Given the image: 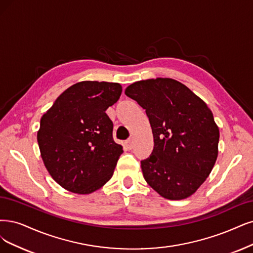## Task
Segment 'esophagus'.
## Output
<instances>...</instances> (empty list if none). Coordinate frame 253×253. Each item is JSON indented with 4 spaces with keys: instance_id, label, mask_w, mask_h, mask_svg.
<instances>
[{
    "instance_id": "34e87169",
    "label": "esophagus",
    "mask_w": 253,
    "mask_h": 253,
    "mask_svg": "<svg viewBox=\"0 0 253 253\" xmlns=\"http://www.w3.org/2000/svg\"><path fill=\"white\" fill-rule=\"evenodd\" d=\"M125 147H126V149H128V150H131V149L133 148V141H132V139H128V141L125 143Z\"/></svg>"
}]
</instances>
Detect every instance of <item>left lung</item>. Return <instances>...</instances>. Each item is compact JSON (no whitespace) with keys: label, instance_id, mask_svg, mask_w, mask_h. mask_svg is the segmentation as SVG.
Returning a JSON list of instances; mask_svg holds the SVG:
<instances>
[{"label":"left lung","instance_id":"left-lung-1","mask_svg":"<svg viewBox=\"0 0 253 253\" xmlns=\"http://www.w3.org/2000/svg\"><path fill=\"white\" fill-rule=\"evenodd\" d=\"M150 122L154 147L141 162L144 178L162 197L182 200L207 180L218 157L219 127L211 110L171 78L136 81L125 89Z\"/></svg>","mask_w":253,"mask_h":253}]
</instances>
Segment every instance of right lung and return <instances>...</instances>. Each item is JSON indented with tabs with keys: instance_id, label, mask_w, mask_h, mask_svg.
Returning a JSON list of instances; mask_svg holds the SVG:
<instances>
[{
	"instance_id": "right-lung-1",
	"label": "right lung",
	"mask_w": 253,
	"mask_h": 253,
	"mask_svg": "<svg viewBox=\"0 0 253 253\" xmlns=\"http://www.w3.org/2000/svg\"><path fill=\"white\" fill-rule=\"evenodd\" d=\"M121 93L117 82H77L42 117L37 131L41 156L63 189L87 195L114 175L123 147L112 138V122L105 111Z\"/></svg>"
}]
</instances>
